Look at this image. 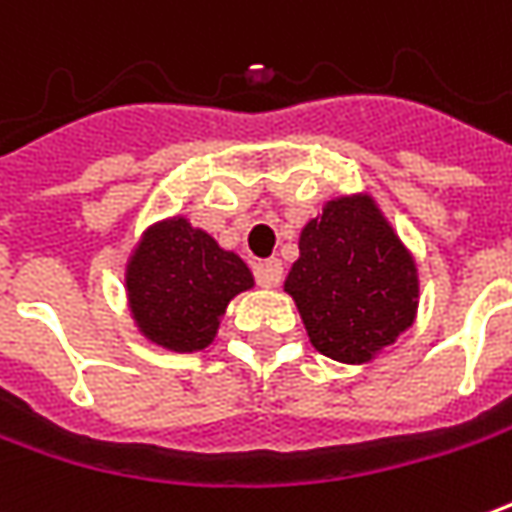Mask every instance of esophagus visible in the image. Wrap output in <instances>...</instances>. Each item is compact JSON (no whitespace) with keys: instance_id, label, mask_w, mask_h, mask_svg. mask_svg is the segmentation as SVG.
<instances>
[{"instance_id":"esophagus-1","label":"esophagus","mask_w":512,"mask_h":512,"mask_svg":"<svg viewBox=\"0 0 512 512\" xmlns=\"http://www.w3.org/2000/svg\"><path fill=\"white\" fill-rule=\"evenodd\" d=\"M257 282L263 285V288H277L282 282V263L274 257V260H266V263H260L257 266Z\"/></svg>"}]
</instances>
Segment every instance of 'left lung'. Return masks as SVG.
Masks as SVG:
<instances>
[{"label": "left lung", "instance_id": "8db88e82", "mask_svg": "<svg viewBox=\"0 0 512 512\" xmlns=\"http://www.w3.org/2000/svg\"><path fill=\"white\" fill-rule=\"evenodd\" d=\"M285 291L321 355L368 363L413 324L418 268L371 196H341L305 224Z\"/></svg>", "mask_w": 512, "mask_h": 512}]
</instances>
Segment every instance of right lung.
<instances>
[{"instance_id": "right-lung-1", "label": "right lung", "mask_w": 512, "mask_h": 512, "mask_svg": "<svg viewBox=\"0 0 512 512\" xmlns=\"http://www.w3.org/2000/svg\"><path fill=\"white\" fill-rule=\"evenodd\" d=\"M124 282L141 335L171 352H199L216 338L232 296L249 291L255 277L235 252L174 216L144 232Z\"/></svg>"}]
</instances>
